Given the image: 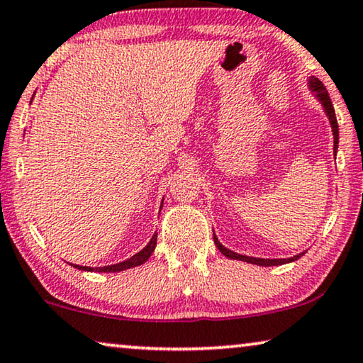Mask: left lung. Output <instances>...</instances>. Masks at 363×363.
Returning a JSON list of instances; mask_svg holds the SVG:
<instances>
[{"mask_svg":"<svg viewBox=\"0 0 363 363\" xmlns=\"http://www.w3.org/2000/svg\"><path fill=\"white\" fill-rule=\"evenodd\" d=\"M308 88L311 89V93H315V96L318 97V101L321 102L324 112H326V116L329 118V123H331V128H333V135H334V155L337 153V143H339V127H337V118H336V112H334V107H333V102L329 99V94L326 91V86H324L320 79L315 78V77H310L308 79ZM213 241L216 247H218L220 252L223 254V256L230 257V259H236V261H245V262H250V264H256V266H264V267H269V266H282V264H289V262H294L296 259H300L303 254H296L294 257H289V259H262V257H251V256H242V254H238L230 251L228 247H225L221 242L218 241V238L215 236L213 233Z\"/></svg>","mask_w":363,"mask_h":363,"instance_id":"obj_1","label":"left lung"}]
</instances>
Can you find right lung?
Masks as SVG:
<instances>
[{"mask_svg":"<svg viewBox=\"0 0 363 363\" xmlns=\"http://www.w3.org/2000/svg\"><path fill=\"white\" fill-rule=\"evenodd\" d=\"M163 205V203H161ZM156 240H158V233H155L151 236V240L147 246L143 247L142 251L133 254L132 257L127 259V261L123 262H118V264H112V266H104V267H86V266H77V264H72L74 269H79V270H86V272H121V270H127V269H132V267H137V266H142L148 261V257L153 254L155 247H156Z\"/></svg>","mask_w":363,"mask_h":363,"instance_id":"right-lung-1","label":"right lung"}]
</instances>
